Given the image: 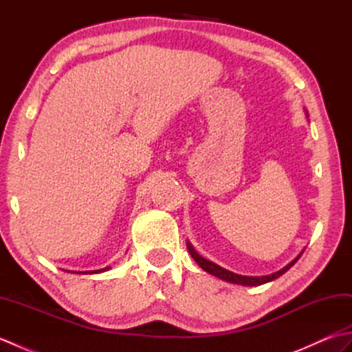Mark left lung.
<instances>
[{"label":"left lung","instance_id":"obj_1","mask_svg":"<svg viewBox=\"0 0 352 352\" xmlns=\"http://www.w3.org/2000/svg\"><path fill=\"white\" fill-rule=\"evenodd\" d=\"M188 250H189V252H190V256L193 257V260H195L197 263H198L201 267H203L206 272L212 274V275H214V276H218V278H221V280H226V281L234 283V284H242V286H260V284H265V283H267V281H272V280H275V278H278L280 275H283L284 272L289 271V269L296 263L298 258L301 257V254H300V256H298L295 260H292L287 266H284V267L281 269V271L275 272V274L265 275V276H245V275H239V274H234V272H231V271H227V269H223V267L218 266L216 263H213V261L207 260V258H203L195 250L192 248L190 243H188Z\"/></svg>","mask_w":352,"mask_h":352}]
</instances>
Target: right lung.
Wrapping results in <instances>:
<instances>
[{"instance_id":"right-lung-1","label":"right lung","mask_w":352,"mask_h":352,"mask_svg":"<svg viewBox=\"0 0 352 352\" xmlns=\"http://www.w3.org/2000/svg\"><path fill=\"white\" fill-rule=\"evenodd\" d=\"M106 269H109V267L98 269V271H86V272H80V274H96V272H102V271H106Z\"/></svg>"}]
</instances>
